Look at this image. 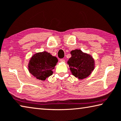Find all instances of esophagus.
Listing matches in <instances>:
<instances>
[{"label":"esophagus","instance_id":"1","mask_svg":"<svg viewBox=\"0 0 121 121\" xmlns=\"http://www.w3.org/2000/svg\"><path fill=\"white\" fill-rule=\"evenodd\" d=\"M60 62H65V60L64 59H60V60H59Z\"/></svg>","mask_w":121,"mask_h":121}]
</instances>
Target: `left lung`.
Here are the masks:
<instances>
[{
	"label": "left lung",
	"instance_id": "left-lung-1",
	"mask_svg": "<svg viewBox=\"0 0 121 121\" xmlns=\"http://www.w3.org/2000/svg\"><path fill=\"white\" fill-rule=\"evenodd\" d=\"M71 57L68 61L72 75L79 79L90 75L95 68V61L91 55L76 49L71 51Z\"/></svg>",
	"mask_w": 121,
	"mask_h": 121
}]
</instances>
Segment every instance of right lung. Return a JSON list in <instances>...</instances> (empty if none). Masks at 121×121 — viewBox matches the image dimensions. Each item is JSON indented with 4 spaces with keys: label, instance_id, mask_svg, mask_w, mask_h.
I'll return each mask as SVG.
<instances>
[{
    "label": "right lung",
    "instance_id": "1",
    "mask_svg": "<svg viewBox=\"0 0 121 121\" xmlns=\"http://www.w3.org/2000/svg\"><path fill=\"white\" fill-rule=\"evenodd\" d=\"M58 59L46 51L38 52L31 57L28 65L30 73L37 79L44 81L52 75Z\"/></svg>",
    "mask_w": 121,
    "mask_h": 121
}]
</instances>
